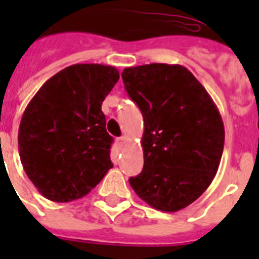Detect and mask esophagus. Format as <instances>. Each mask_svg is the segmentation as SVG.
I'll use <instances>...</instances> for the list:
<instances>
[{
  "mask_svg": "<svg viewBox=\"0 0 259 259\" xmlns=\"http://www.w3.org/2000/svg\"><path fill=\"white\" fill-rule=\"evenodd\" d=\"M125 143H127V137H125V136L119 137V139H118V144H119V145H124Z\"/></svg>",
  "mask_w": 259,
  "mask_h": 259,
  "instance_id": "34e87169",
  "label": "esophagus"
}]
</instances>
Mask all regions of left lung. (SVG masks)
I'll return each mask as SVG.
<instances>
[{"instance_id":"1","label":"left lung","mask_w":259,"mask_h":259,"mask_svg":"<svg viewBox=\"0 0 259 259\" xmlns=\"http://www.w3.org/2000/svg\"><path fill=\"white\" fill-rule=\"evenodd\" d=\"M122 79L144 118V168L130 178L148 205L175 212L209 188L221 163L224 124L202 84L184 66L127 67Z\"/></svg>"}]
</instances>
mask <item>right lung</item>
<instances>
[{
    "label": "right lung",
    "mask_w": 259,
    "mask_h": 259,
    "mask_svg": "<svg viewBox=\"0 0 259 259\" xmlns=\"http://www.w3.org/2000/svg\"><path fill=\"white\" fill-rule=\"evenodd\" d=\"M118 80L113 66H68L27 105L18 132L20 162L45 198L70 202L84 197L113 167V137L101 105Z\"/></svg>",
    "instance_id": "1"
}]
</instances>
